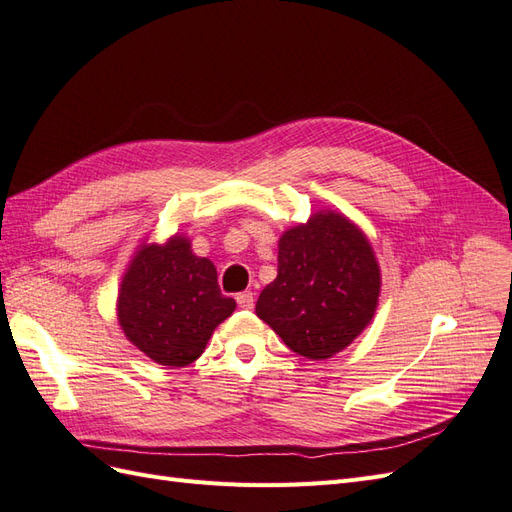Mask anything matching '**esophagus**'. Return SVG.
Listing matches in <instances>:
<instances>
[{
  "label": "esophagus",
  "mask_w": 512,
  "mask_h": 512,
  "mask_svg": "<svg viewBox=\"0 0 512 512\" xmlns=\"http://www.w3.org/2000/svg\"><path fill=\"white\" fill-rule=\"evenodd\" d=\"M236 302H238L240 308L249 310V308L255 306V295H253V291H242V293L236 295Z\"/></svg>",
  "instance_id": "esophagus-1"
}]
</instances>
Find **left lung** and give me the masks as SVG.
<instances>
[{
  "label": "left lung",
  "instance_id": "1",
  "mask_svg": "<svg viewBox=\"0 0 512 512\" xmlns=\"http://www.w3.org/2000/svg\"><path fill=\"white\" fill-rule=\"evenodd\" d=\"M381 272L366 236L336 212H317L278 242V274L261 291L257 317L293 353L327 359L372 321Z\"/></svg>",
  "mask_w": 512,
  "mask_h": 512
}]
</instances>
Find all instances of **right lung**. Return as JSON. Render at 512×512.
Returning a JSON list of instances; mask_svg holds the SVG:
<instances>
[{
    "mask_svg": "<svg viewBox=\"0 0 512 512\" xmlns=\"http://www.w3.org/2000/svg\"><path fill=\"white\" fill-rule=\"evenodd\" d=\"M236 308L206 257L187 238L142 246L123 276L119 323L125 336L161 366L183 368L200 357L221 321Z\"/></svg>",
    "mask_w": 512,
    "mask_h": 512,
    "instance_id": "obj_1",
    "label": "right lung"
}]
</instances>
